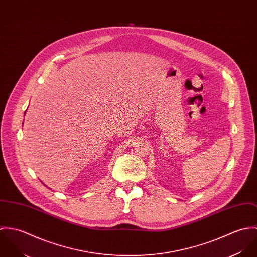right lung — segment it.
Returning <instances> with one entry per match:
<instances>
[{"label":"right lung","mask_w":257,"mask_h":257,"mask_svg":"<svg viewBox=\"0 0 257 257\" xmlns=\"http://www.w3.org/2000/svg\"><path fill=\"white\" fill-rule=\"evenodd\" d=\"M42 184H43V183H42ZM43 185H44V184H43ZM44 186H46V185H44ZM46 187H47V186H46Z\"/></svg>","instance_id":"right-lung-1"}]
</instances>
